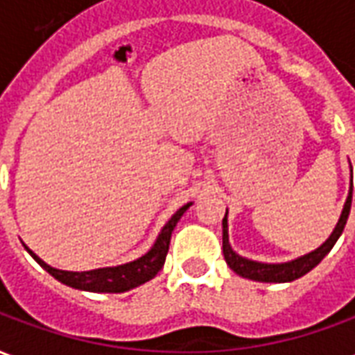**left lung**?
<instances>
[{
  "mask_svg": "<svg viewBox=\"0 0 355 355\" xmlns=\"http://www.w3.org/2000/svg\"><path fill=\"white\" fill-rule=\"evenodd\" d=\"M352 207V186L350 192H348V198H346V203H344L343 213H340V218L336 223L335 230L331 232V236L325 239V243H321L318 249H313L312 253H306L302 257H298L295 261L289 262H279V264H270V262H259L251 261V259H245L238 254L230 245V239H228V209H226V215L223 218V254L226 264L236 272L241 277H247V279H253V282H262V283H289L295 282L298 277H302L304 274H308L312 268H315L323 261V257L333 249V245L336 243V239L340 238L344 226H346V220H348V215H350Z\"/></svg>",
  "mask_w": 355,
  "mask_h": 355,
  "instance_id": "8db88e82",
  "label": "left lung"
}]
</instances>
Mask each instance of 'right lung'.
Masks as SVG:
<instances>
[{
  "label": "right lung",
  "instance_id": "right-lung-1",
  "mask_svg": "<svg viewBox=\"0 0 355 355\" xmlns=\"http://www.w3.org/2000/svg\"><path fill=\"white\" fill-rule=\"evenodd\" d=\"M190 205H192V201L182 205L175 215L171 216L148 253L139 257L137 261L125 262V264H119V266L96 268V270H87V272H68V270H58V268L49 266L32 249H28L24 243L22 245L45 272H49L55 279L64 283L68 287H72V289L89 291V293H125V291H131L142 285V283L150 282L162 270L163 264H165L167 251H169L171 234H173L175 226L180 220V216L190 209Z\"/></svg>",
  "mask_w": 355,
  "mask_h": 355
}]
</instances>
